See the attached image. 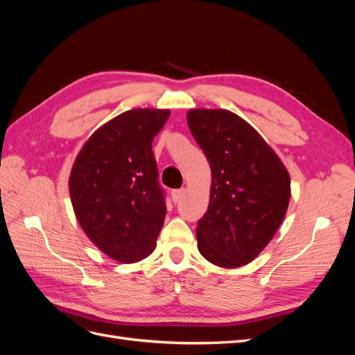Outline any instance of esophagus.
<instances>
[{
	"instance_id": "esophagus-1",
	"label": "esophagus",
	"mask_w": 355,
	"mask_h": 355,
	"mask_svg": "<svg viewBox=\"0 0 355 355\" xmlns=\"http://www.w3.org/2000/svg\"><path fill=\"white\" fill-rule=\"evenodd\" d=\"M184 196H185V189H184V188H182V189H173V191H171V200H173L175 202L180 201L182 198H184Z\"/></svg>"
}]
</instances>
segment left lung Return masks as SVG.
<instances>
[{
    "label": "left lung",
    "instance_id": "8db88e82",
    "mask_svg": "<svg viewBox=\"0 0 355 355\" xmlns=\"http://www.w3.org/2000/svg\"><path fill=\"white\" fill-rule=\"evenodd\" d=\"M189 130L211 170L198 250L222 268L250 263L272 240L290 201V176L263 137L227 110H191Z\"/></svg>",
    "mask_w": 355,
    "mask_h": 355
}]
</instances>
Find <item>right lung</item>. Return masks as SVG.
I'll return each mask as SVG.
<instances>
[{
    "mask_svg": "<svg viewBox=\"0 0 355 355\" xmlns=\"http://www.w3.org/2000/svg\"><path fill=\"white\" fill-rule=\"evenodd\" d=\"M168 110H130L99 127L73 161L69 194L75 216L101 252L121 263L142 261L166 218L153 141Z\"/></svg>",
    "mask_w": 355,
    "mask_h": 355,
    "instance_id": "1",
    "label": "right lung"
}]
</instances>
